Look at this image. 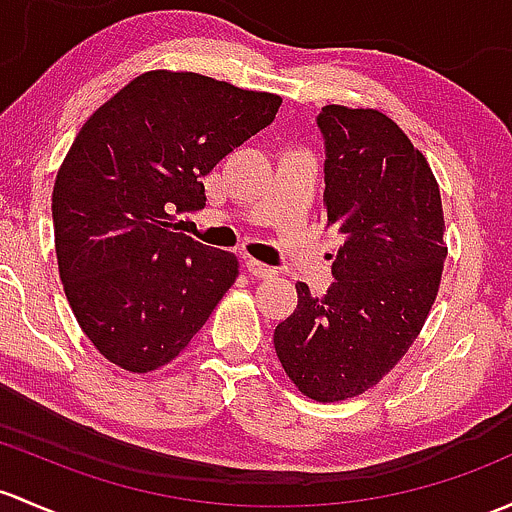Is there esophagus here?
Returning a JSON list of instances; mask_svg holds the SVG:
<instances>
[{"label": "esophagus", "mask_w": 512, "mask_h": 512, "mask_svg": "<svg viewBox=\"0 0 512 512\" xmlns=\"http://www.w3.org/2000/svg\"><path fill=\"white\" fill-rule=\"evenodd\" d=\"M245 267H247V272L255 274V277H274V274H277L274 267L265 265V262H260V260H255V257H247Z\"/></svg>", "instance_id": "esophagus-1"}]
</instances>
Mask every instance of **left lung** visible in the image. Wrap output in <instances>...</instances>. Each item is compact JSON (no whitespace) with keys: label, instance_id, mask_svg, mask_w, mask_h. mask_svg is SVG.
Listing matches in <instances>:
<instances>
[{"label":"left lung","instance_id":"1","mask_svg":"<svg viewBox=\"0 0 512 512\" xmlns=\"http://www.w3.org/2000/svg\"><path fill=\"white\" fill-rule=\"evenodd\" d=\"M324 218L343 235L324 297L297 284L299 304L274 328V351L301 395H363L422 331L446 260L439 184L405 132L373 107H321Z\"/></svg>","mask_w":512,"mask_h":512}]
</instances>
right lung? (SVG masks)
<instances>
[{"label": "right lung", "instance_id": "right-lung-1", "mask_svg": "<svg viewBox=\"0 0 512 512\" xmlns=\"http://www.w3.org/2000/svg\"><path fill=\"white\" fill-rule=\"evenodd\" d=\"M282 98L186 71L129 80L88 117L51 196L58 274L75 321L129 373L171 363L240 274L233 252L181 233L203 176L267 127Z\"/></svg>", "mask_w": 512, "mask_h": 512}]
</instances>
